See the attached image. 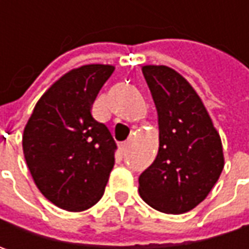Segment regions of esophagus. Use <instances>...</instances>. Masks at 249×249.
<instances>
[{
  "instance_id": "obj_1",
  "label": "esophagus",
  "mask_w": 249,
  "mask_h": 249,
  "mask_svg": "<svg viewBox=\"0 0 249 249\" xmlns=\"http://www.w3.org/2000/svg\"><path fill=\"white\" fill-rule=\"evenodd\" d=\"M120 152H122L123 155H126V154L129 152V142H124V144L120 145Z\"/></svg>"
}]
</instances>
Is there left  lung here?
Wrapping results in <instances>:
<instances>
[{
  "label": "left lung",
  "instance_id": "left-lung-1",
  "mask_svg": "<svg viewBox=\"0 0 249 249\" xmlns=\"http://www.w3.org/2000/svg\"><path fill=\"white\" fill-rule=\"evenodd\" d=\"M142 73L158 110L159 148L140 176V196L159 212L186 213L205 199L220 177V134L180 73L165 65H144Z\"/></svg>",
  "mask_w": 249,
  "mask_h": 249
}]
</instances>
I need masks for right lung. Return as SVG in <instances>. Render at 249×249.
I'll list each match as a JSON object with an SVG mask.
<instances>
[{"mask_svg": "<svg viewBox=\"0 0 249 249\" xmlns=\"http://www.w3.org/2000/svg\"><path fill=\"white\" fill-rule=\"evenodd\" d=\"M115 66L90 63L61 76L37 101L22 136L26 165L50 202L69 212L95 205L115 163L116 142L91 108Z\"/></svg>", "mask_w": 249, "mask_h": 249, "instance_id": "obj_1", "label": "right lung"}]
</instances>
